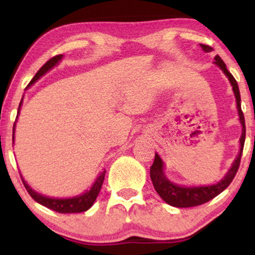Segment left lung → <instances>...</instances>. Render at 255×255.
I'll list each match as a JSON object with an SVG mask.
<instances>
[{
  "label": "left lung",
  "instance_id": "8db88e82",
  "mask_svg": "<svg viewBox=\"0 0 255 255\" xmlns=\"http://www.w3.org/2000/svg\"><path fill=\"white\" fill-rule=\"evenodd\" d=\"M200 45L204 51L210 52L212 50V48L210 45H205V44H200ZM215 58H216L215 63L217 64L219 68L225 73V75L229 78L230 83L233 85L234 93H235L236 103H238V110L240 115V121H241V125H242V135H241V139H240V144H241L240 153L238 158L235 159V162H234L233 166H231V169L228 171V174L225 175L223 180L219 181L218 183L213 184V186L194 187V188H186V187L176 186V184L171 183L170 181L166 180L164 171H163L164 164H163L162 159H160L159 156L156 154V156H154L153 164H152V166L150 168L151 181L152 183H153L154 189H156L158 194H159V197L162 198L166 204L171 205V206H175V207L199 206V205H203L205 203H207V201L212 200L213 198L217 197L218 194H221V193L223 192L228 186H229L240 168V162H241L242 151H244V145H245V139H246V125H245L244 113H242L241 110V97H240L238 83H236L235 78L233 77V74H231V73L227 69V66H225L223 60H222L218 55Z\"/></svg>",
  "mask_w": 255,
  "mask_h": 255
}]
</instances>
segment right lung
Returning a JSON list of instances; mask_svg holds the SVG:
<instances>
[{"label":"right lung","instance_id":"right-lung-1","mask_svg":"<svg viewBox=\"0 0 255 255\" xmlns=\"http://www.w3.org/2000/svg\"><path fill=\"white\" fill-rule=\"evenodd\" d=\"M61 58H62V55H56V56L51 57L50 60H49L45 64H43L42 68L36 73V75H34L33 79H32L30 84H33L34 81L38 80V79L42 77L43 74H45L49 69H51L55 64L58 63V61H60ZM14 126H15V124H14ZM13 131H14V128H13ZM105 172L107 171H103L101 175H99V177L96 180V182L93 183L92 188H91L89 192L84 193V194L80 195V197L72 198V199H51V198L43 197V195L38 194L37 192H34L33 189H32L31 187L25 182L24 178L21 177V180H22V183H24L26 191L28 192V194H30L32 199L36 200L37 203H39L40 205H44V206L48 207V209L54 210V211H56L58 213H78V212L87 211V210L92 206L93 203H95V200L98 197L99 192H101L102 186H103Z\"/></svg>","mask_w":255,"mask_h":255}]
</instances>
